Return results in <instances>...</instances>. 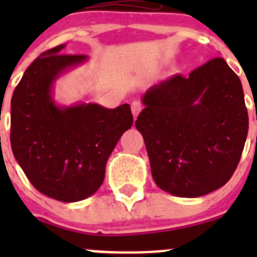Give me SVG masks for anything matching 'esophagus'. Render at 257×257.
I'll list each match as a JSON object with an SVG mask.
<instances>
[{
    "label": "esophagus",
    "mask_w": 257,
    "mask_h": 257,
    "mask_svg": "<svg viewBox=\"0 0 257 257\" xmlns=\"http://www.w3.org/2000/svg\"><path fill=\"white\" fill-rule=\"evenodd\" d=\"M143 109V104L140 101H133L131 103V112H133L134 119H136V117L139 115V113L142 112Z\"/></svg>",
    "instance_id": "esophagus-1"
}]
</instances>
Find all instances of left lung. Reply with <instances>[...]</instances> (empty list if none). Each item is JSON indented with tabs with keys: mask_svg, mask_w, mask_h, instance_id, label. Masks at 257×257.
Here are the masks:
<instances>
[{
	"mask_svg": "<svg viewBox=\"0 0 257 257\" xmlns=\"http://www.w3.org/2000/svg\"><path fill=\"white\" fill-rule=\"evenodd\" d=\"M142 103L135 126L161 189L196 198L228 183L243 152L248 114L240 79L224 59L153 85Z\"/></svg>",
	"mask_w": 257,
	"mask_h": 257,
	"instance_id": "left-lung-1",
	"label": "left lung"
}]
</instances>
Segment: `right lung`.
Listing matches in <instances>:
<instances>
[{
  "mask_svg": "<svg viewBox=\"0 0 257 257\" xmlns=\"http://www.w3.org/2000/svg\"><path fill=\"white\" fill-rule=\"evenodd\" d=\"M64 47L42 52L23 74L11 99L10 142L38 192L77 202L100 188L106 161L134 121L128 104L109 109L85 101L56 103V79L88 60L87 55L61 54Z\"/></svg>",
  "mask_w": 257,
  "mask_h": 257,
  "instance_id": "right-lung-1",
  "label": "right lung"
}]
</instances>
